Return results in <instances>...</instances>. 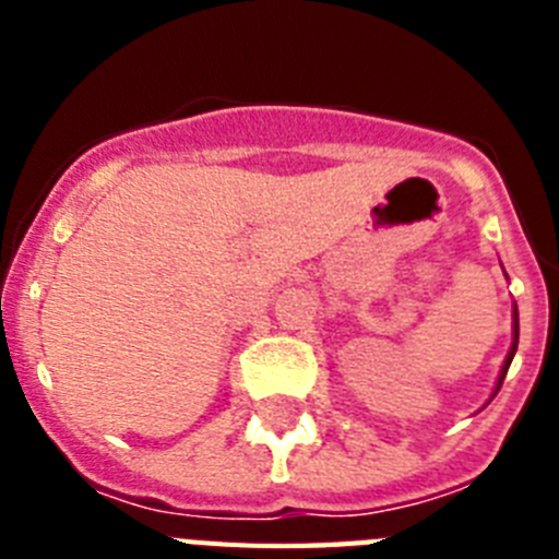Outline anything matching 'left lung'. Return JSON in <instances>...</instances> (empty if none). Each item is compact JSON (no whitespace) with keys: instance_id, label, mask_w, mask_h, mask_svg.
I'll use <instances>...</instances> for the list:
<instances>
[{"instance_id":"1","label":"left lung","mask_w":559,"mask_h":559,"mask_svg":"<svg viewBox=\"0 0 559 559\" xmlns=\"http://www.w3.org/2000/svg\"><path fill=\"white\" fill-rule=\"evenodd\" d=\"M518 330H521V328H518V305H515V308H512V347H510V353H507V358H503V367H501V372H498L496 389H492V397H496L498 389H501L503 378H507V369H510L512 358H515V349H518Z\"/></svg>"}]
</instances>
